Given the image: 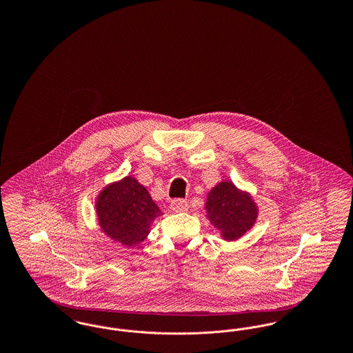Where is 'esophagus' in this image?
<instances>
[{
    "label": "esophagus",
    "mask_w": 353,
    "mask_h": 353,
    "mask_svg": "<svg viewBox=\"0 0 353 353\" xmlns=\"http://www.w3.org/2000/svg\"><path fill=\"white\" fill-rule=\"evenodd\" d=\"M170 209L174 212V213H184L188 209H189V205L185 200H173L170 202Z\"/></svg>",
    "instance_id": "1"
}]
</instances>
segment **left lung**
I'll list each match as a JSON object with an SVG mask.
<instances>
[{
  "label": "left lung",
  "mask_w": 353,
  "mask_h": 353,
  "mask_svg": "<svg viewBox=\"0 0 353 353\" xmlns=\"http://www.w3.org/2000/svg\"><path fill=\"white\" fill-rule=\"evenodd\" d=\"M205 212L221 238L233 242L252 230L259 209L249 192L236 188L230 180H222L208 193Z\"/></svg>",
  "instance_id": "1"
}]
</instances>
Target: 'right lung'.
I'll return each mask as SVG.
<instances>
[{
	"label": "right lung",
	"instance_id": "right-lung-1",
	"mask_svg": "<svg viewBox=\"0 0 353 353\" xmlns=\"http://www.w3.org/2000/svg\"><path fill=\"white\" fill-rule=\"evenodd\" d=\"M95 213L101 232L130 249L147 239L153 221L163 214L145 186L130 174L101 189Z\"/></svg>",
	"mask_w": 353,
	"mask_h": 353
}]
</instances>
